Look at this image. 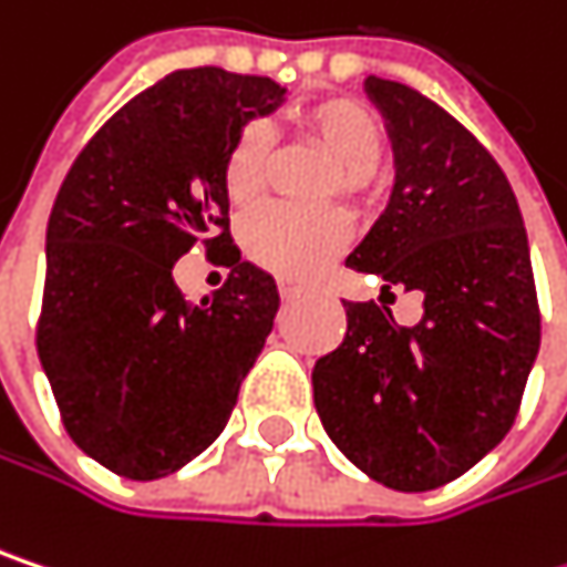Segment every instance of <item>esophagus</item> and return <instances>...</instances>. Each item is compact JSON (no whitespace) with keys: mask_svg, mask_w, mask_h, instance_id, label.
Instances as JSON below:
<instances>
[{"mask_svg":"<svg viewBox=\"0 0 567 567\" xmlns=\"http://www.w3.org/2000/svg\"><path fill=\"white\" fill-rule=\"evenodd\" d=\"M279 295H282V301H295L298 298V285H291V282H279Z\"/></svg>","mask_w":567,"mask_h":567,"instance_id":"esophagus-1","label":"esophagus"}]
</instances>
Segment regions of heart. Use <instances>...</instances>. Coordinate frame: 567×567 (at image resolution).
Listing matches in <instances>:
<instances>
[{"label":"heart","mask_w":567,"mask_h":567,"mask_svg":"<svg viewBox=\"0 0 567 567\" xmlns=\"http://www.w3.org/2000/svg\"><path fill=\"white\" fill-rule=\"evenodd\" d=\"M295 132L331 158L321 197H343L357 207H370L380 197V155L386 130L377 110L357 96H324L295 113ZM272 165V135L262 123L243 126L224 155V194L233 210H249L266 194ZM350 243V220L340 207L295 210L262 207L243 224L246 256L282 276L315 279L337 252Z\"/></svg>","instance_id":"1"}]
</instances>
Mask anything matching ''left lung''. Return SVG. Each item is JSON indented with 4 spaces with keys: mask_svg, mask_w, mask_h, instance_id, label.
I'll use <instances>...</instances> for the list:
<instances>
[{
    "mask_svg": "<svg viewBox=\"0 0 567 567\" xmlns=\"http://www.w3.org/2000/svg\"><path fill=\"white\" fill-rule=\"evenodd\" d=\"M395 152L386 214L347 256L389 288L422 291L399 328L373 301H347V334L315 363L324 432L373 481L435 489L513 429L542 337L533 259L516 194L477 135L425 93L370 78Z\"/></svg>",
    "mask_w": 567,
    "mask_h": 567,
    "instance_id": "obj_1",
    "label": "left lung"
}]
</instances>
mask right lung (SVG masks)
<instances>
[{
    "instance_id": "1",
    "label": "right lung",
    "mask_w": 567,
    "mask_h": 567,
    "mask_svg": "<svg viewBox=\"0 0 567 567\" xmlns=\"http://www.w3.org/2000/svg\"><path fill=\"white\" fill-rule=\"evenodd\" d=\"M282 93L175 71L100 126L58 190L34 343L68 435L120 477L158 481L207 451L272 331L279 288L233 246L220 168ZM194 245L231 269L200 306L171 276Z\"/></svg>"
}]
</instances>
